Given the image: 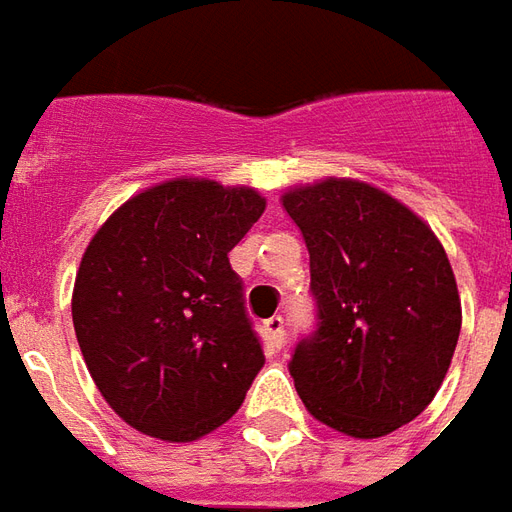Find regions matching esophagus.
Returning <instances> with one entry per match:
<instances>
[{"mask_svg": "<svg viewBox=\"0 0 512 512\" xmlns=\"http://www.w3.org/2000/svg\"><path fill=\"white\" fill-rule=\"evenodd\" d=\"M263 330H266L268 341L274 343L277 349H282V343H285V321H282V316H271L263 324Z\"/></svg>", "mask_w": 512, "mask_h": 512, "instance_id": "1", "label": "esophagus"}]
</instances>
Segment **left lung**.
<instances>
[{
  "instance_id": "8db88e82",
  "label": "left lung",
  "mask_w": 512,
  "mask_h": 512,
  "mask_svg": "<svg viewBox=\"0 0 512 512\" xmlns=\"http://www.w3.org/2000/svg\"><path fill=\"white\" fill-rule=\"evenodd\" d=\"M280 205L310 252L318 330L291 377L307 413L349 438H382L424 413L455 355V271L427 221L371 182L324 177Z\"/></svg>"
}]
</instances>
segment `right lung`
I'll list each match as a JSON object with an SVG mask.
<instances>
[{
  "mask_svg": "<svg viewBox=\"0 0 512 512\" xmlns=\"http://www.w3.org/2000/svg\"><path fill=\"white\" fill-rule=\"evenodd\" d=\"M263 210L249 185L174 177L130 196L85 246L74 332L132 430L191 443L238 413L266 357L230 252Z\"/></svg>",
  "mask_w": 512,
  "mask_h": 512,
  "instance_id": "add662e5",
  "label": "right lung"
}]
</instances>
